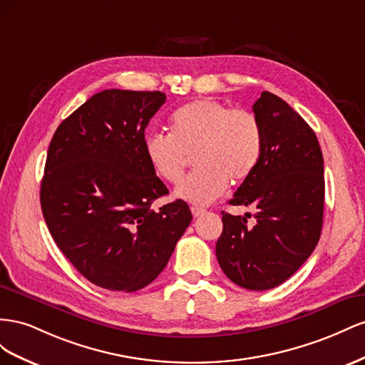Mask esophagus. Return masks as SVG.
Returning a JSON list of instances; mask_svg holds the SVG:
<instances>
[{
  "label": "esophagus",
  "instance_id": "obj_1",
  "mask_svg": "<svg viewBox=\"0 0 365 365\" xmlns=\"http://www.w3.org/2000/svg\"><path fill=\"white\" fill-rule=\"evenodd\" d=\"M191 212H192V215H194V217H200V215H203L206 211L203 210V207L192 206V207H191Z\"/></svg>",
  "mask_w": 365,
  "mask_h": 365
}]
</instances>
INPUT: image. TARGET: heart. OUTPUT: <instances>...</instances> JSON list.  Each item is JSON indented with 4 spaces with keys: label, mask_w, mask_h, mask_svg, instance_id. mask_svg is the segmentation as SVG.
Masks as SVG:
<instances>
[{
    "label": "heart",
    "mask_w": 365,
    "mask_h": 365,
    "mask_svg": "<svg viewBox=\"0 0 365 365\" xmlns=\"http://www.w3.org/2000/svg\"><path fill=\"white\" fill-rule=\"evenodd\" d=\"M262 145V128L251 111L197 99L173 113L170 136L147 134L143 150L153 171L168 183L182 180L192 155L197 170L177 186L175 195L207 205L226 191L229 180L242 182L255 170Z\"/></svg>",
    "instance_id": "b5f03b06"
}]
</instances>
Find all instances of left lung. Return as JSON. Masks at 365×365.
Listing matches in <instances>:
<instances>
[{"instance_id":"obj_1","label":"left lung","mask_w":365,"mask_h":365,"mask_svg":"<svg viewBox=\"0 0 365 365\" xmlns=\"http://www.w3.org/2000/svg\"><path fill=\"white\" fill-rule=\"evenodd\" d=\"M252 110L262 128V154L229 203L255 206V225L223 211L215 254L232 283L267 290L292 277L318 245L324 160L314 130L287 102L263 91Z\"/></svg>"}]
</instances>
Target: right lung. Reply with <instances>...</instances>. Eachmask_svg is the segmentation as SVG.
<instances>
[{"label": "right lung", "mask_w": 365, "mask_h": 365, "mask_svg": "<svg viewBox=\"0 0 365 365\" xmlns=\"http://www.w3.org/2000/svg\"><path fill=\"white\" fill-rule=\"evenodd\" d=\"M165 93L103 90L62 120L48 145L41 210L55 243L93 284L148 286L165 269L192 215L168 194L143 150Z\"/></svg>", "instance_id": "add662e5"}]
</instances>
